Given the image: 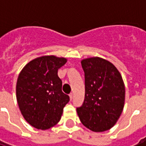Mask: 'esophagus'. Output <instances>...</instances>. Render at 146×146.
I'll return each instance as SVG.
<instances>
[{"instance_id": "esophagus-1", "label": "esophagus", "mask_w": 146, "mask_h": 146, "mask_svg": "<svg viewBox=\"0 0 146 146\" xmlns=\"http://www.w3.org/2000/svg\"><path fill=\"white\" fill-rule=\"evenodd\" d=\"M70 100H72L73 99V93H71V94H70Z\"/></svg>"}]
</instances>
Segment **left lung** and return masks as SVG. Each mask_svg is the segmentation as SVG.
Returning a JSON list of instances; mask_svg holds the SVG:
<instances>
[{
    "instance_id": "obj_1",
    "label": "left lung",
    "mask_w": 146,
    "mask_h": 146,
    "mask_svg": "<svg viewBox=\"0 0 146 146\" xmlns=\"http://www.w3.org/2000/svg\"><path fill=\"white\" fill-rule=\"evenodd\" d=\"M85 99L76 109L80 121L93 132H104L115 125L123 110L125 86L117 67L99 57L82 60Z\"/></svg>"
}]
</instances>
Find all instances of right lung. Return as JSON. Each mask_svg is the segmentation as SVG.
<instances>
[{"label": "right lung", "mask_w": 146, "mask_h": 146, "mask_svg": "<svg viewBox=\"0 0 146 146\" xmlns=\"http://www.w3.org/2000/svg\"><path fill=\"white\" fill-rule=\"evenodd\" d=\"M66 61V57L41 56L26 64L18 76V106L24 119L36 129L45 130L57 124L70 101L62 92V81L57 75Z\"/></svg>", "instance_id": "1"}]
</instances>
